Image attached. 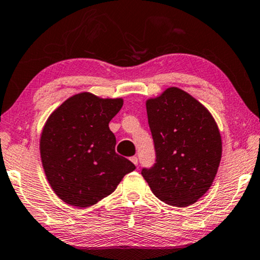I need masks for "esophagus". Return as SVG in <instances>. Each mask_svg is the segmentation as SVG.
<instances>
[{"label":"esophagus","instance_id":"esophagus-1","mask_svg":"<svg viewBox=\"0 0 260 260\" xmlns=\"http://www.w3.org/2000/svg\"><path fill=\"white\" fill-rule=\"evenodd\" d=\"M130 160H131V161H133V162L135 164V165H136V166H137V165H138V158H137V157H136V155H134V157H131V158H130Z\"/></svg>","mask_w":260,"mask_h":260}]
</instances>
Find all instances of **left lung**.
Segmentation results:
<instances>
[{
	"label": "left lung",
	"instance_id": "obj_1",
	"mask_svg": "<svg viewBox=\"0 0 260 260\" xmlns=\"http://www.w3.org/2000/svg\"><path fill=\"white\" fill-rule=\"evenodd\" d=\"M155 162L142 175L152 193L175 207L193 205L213 183L222 139L209 110L177 87L146 101Z\"/></svg>",
	"mask_w": 260,
	"mask_h": 260
}]
</instances>
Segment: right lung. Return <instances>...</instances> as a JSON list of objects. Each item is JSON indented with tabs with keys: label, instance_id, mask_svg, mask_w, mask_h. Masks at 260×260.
I'll return each mask as SVG.
<instances>
[{
	"label": "right lung",
	"instance_id": "right-lung-1",
	"mask_svg": "<svg viewBox=\"0 0 260 260\" xmlns=\"http://www.w3.org/2000/svg\"><path fill=\"white\" fill-rule=\"evenodd\" d=\"M123 99L87 93L67 99L47 118L41 136L46 179L67 205L87 208L110 195L136 166L116 153L109 122Z\"/></svg>",
	"mask_w": 260,
	"mask_h": 260
}]
</instances>
